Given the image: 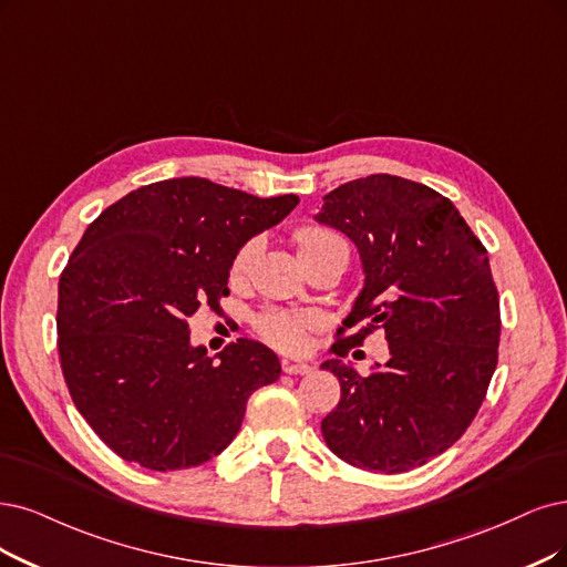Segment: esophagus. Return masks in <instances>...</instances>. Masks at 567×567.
Here are the masks:
<instances>
[{"instance_id":"34e87169","label":"esophagus","mask_w":567,"mask_h":567,"mask_svg":"<svg viewBox=\"0 0 567 567\" xmlns=\"http://www.w3.org/2000/svg\"><path fill=\"white\" fill-rule=\"evenodd\" d=\"M282 371L289 373V375H303V373H310L312 367L306 364V362H295V360H282Z\"/></svg>"}]
</instances>
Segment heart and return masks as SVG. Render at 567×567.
I'll return each instance as SVG.
<instances>
[{"label":"heart","mask_w":567,"mask_h":567,"mask_svg":"<svg viewBox=\"0 0 567 567\" xmlns=\"http://www.w3.org/2000/svg\"><path fill=\"white\" fill-rule=\"evenodd\" d=\"M295 240H297L301 259L308 255H316V251H322V249H341L346 257L350 255L348 240L341 234H337V230L324 228V226H301L295 234ZM259 249H261L259 238H251L238 247L228 270L230 282L240 285L247 280ZM312 327H316V318L308 316V312L285 310V308H268L255 318V329L259 337L282 352H301L308 341V329Z\"/></svg>","instance_id":"heart-1"}]
</instances>
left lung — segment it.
I'll return each mask as SVG.
<instances>
[{
	"label": "left lung",
	"mask_w": 567,
	"mask_h": 567,
	"mask_svg": "<svg viewBox=\"0 0 567 567\" xmlns=\"http://www.w3.org/2000/svg\"><path fill=\"white\" fill-rule=\"evenodd\" d=\"M316 221L360 251L364 287L322 369L341 402L322 421L327 446L348 465L400 474L465 434L484 402L499 346V297L488 251L434 188L369 175L324 196ZM386 331L391 360L360 377L342 362L371 330Z\"/></svg>",
	"instance_id": "1"
}]
</instances>
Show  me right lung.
Segmentation results:
<instances>
[{
  "label": "right lung",
  "instance_id": "add662e5",
  "mask_svg": "<svg viewBox=\"0 0 567 567\" xmlns=\"http://www.w3.org/2000/svg\"><path fill=\"white\" fill-rule=\"evenodd\" d=\"M297 205L177 177L86 228L58 285V352L74 406L116 455L154 472L198 467L234 442L249 394L280 379L270 348L238 339L207 358L186 320L200 306L221 312L238 247Z\"/></svg>",
  "mask_w": 567,
  "mask_h": 567
}]
</instances>
